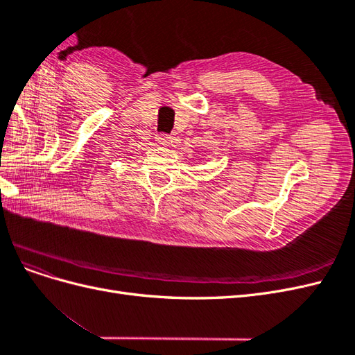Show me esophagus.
Returning a JSON list of instances; mask_svg holds the SVG:
<instances>
[{"label":"esophagus","instance_id":"obj_1","mask_svg":"<svg viewBox=\"0 0 355 355\" xmlns=\"http://www.w3.org/2000/svg\"><path fill=\"white\" fill-rule=\"evenodd\" d=\"M155 141L159 146H168L173 142V136H167V135H157Z\"/></svg>","mask_w":355,"mask_h":355}]
</instances>
